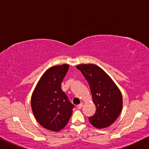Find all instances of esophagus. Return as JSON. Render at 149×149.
I'll return each mask as SVG.
<instances>
[{
  "instance_id": "obj_1",
  "label": "esophagus",
  "mask_w": 149,
  "mask_h": 149,
  "mask_svg": "<svg viewBox=\"0 0 149 149\" xmlns=\"http://www.w3.org/2000/svg\"><path fill=\"white\" fill-rule=\"evenodd\" d=\"M83 106V104H80L77 105V109H82Z\"/></svg>"
}]
</instances>
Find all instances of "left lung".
I'll return each mask as SVG.
<instances>
[{
  "instance_id": "8db88e82",
  "label": "left lung",
  "mask_w": 149,
  "mask_h": 149,
  "mask_svg": "<svg viewBox=\"0 0 149 149\" xmlns=\"http://www.w3.org/2000/svg\"><path fill=\"white\" fill-rule=\"evenodd\" d=\"M77 68L88 82L96 107L95 113L89 117V122L98 129L109 127L121 111L123 100L121 91L109 75L96 65L81 64Z\"/></svg>"
}]
</instances>
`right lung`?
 I'll use <instances>...</instances> for the list:
<instances>
[{"label": "right lung", "mask_w": 149, "mask_h": 149, "mask_svg": "<svg viewBox=\"0 0 149 149\" xmlns=\"http://www.w3.org/2000/svg\"><path fill=\"white\" fill-rule=\"evenodd\" d=\"M68 68V64H63L49 68L32 95L34 117L40 125L52 131H60L67 125L74 107L61 88Z\"/></svg>", "instance_id": "right-lung-1"}]
</instances>
